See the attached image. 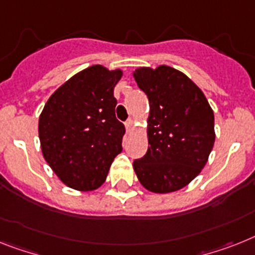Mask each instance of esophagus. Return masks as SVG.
Instances as JSON below:
<instances>
[{"mask_svg": "<svg viewBox=\"0 0 255 255\" xmlns=\"http://www.w3.org/2000/svg\"><path fill=\"white\" fill-rule=\"evenodd\" d=\"M125 128H126V132L130 134L132 131V128H134V121L132 120H128L125 123Z\"/></svg>", "mask_w": 255, "mask_h": 255, "instance_id": "34e87169", "label": "esophagus"}]
</instances>
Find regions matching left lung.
<instances>
[{
  "instance_id": "1",
  "label": "left lung",
  "mask_w": 255,
  "mask_h": 255,
  "mask_svg": "<svg viewBox=\"0 0 255 255\" xmlns=\"http://www.w3.org/2000/svg\"><path fill=\"white\" fill-rule=\"evenodd\" d=\"M132 75L150 103L148 150L132 168L147 190L177 191L207 163L215 143L212 108L201 88L173 67H139Z\"/></svg>"
}]
</instances>
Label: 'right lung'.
I'll return each instance as SVG.
<instances>
[{"label":"right lung","instance_id":"add662e5","mask_svg":"<svg viewBox=\"0 0 255 255\" xmlns=\"http://www.w3.org/2000/svg\"><path fill=\"white\" fill-rule=\"evenodd\" d=\"M123 70L94 65L79 71L48 99L39 117L41 152L66 186H102L123 151L125 126L116 119L113 90Z\"/></svg>","mask_w":255,"mask_h":255}]
</instances>
